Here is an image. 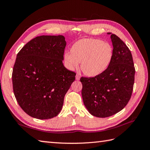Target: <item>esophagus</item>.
I'll use <instances>...</instances> for the list:
<instances>
[{
	"label": "esophagus",
	"mask_w": 150,
	"mask_h": 150,
	"mask_svg": "<svg viewBox=\"0 0 150 150\" xmlns=\"http://www.w3.org/2000/svg\"><path fill=\"white\" fill-rule=\"evenodd\" d=\"M80 78H81V77H80V75L77 74H76V80H78V81H79V80L80 79Z\"/></svg>",
	"instance_id": "obj_1"
}]
</instances>
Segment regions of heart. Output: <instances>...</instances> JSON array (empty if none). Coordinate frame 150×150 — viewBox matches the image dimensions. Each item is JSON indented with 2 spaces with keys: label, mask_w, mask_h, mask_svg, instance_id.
I'll use <instances>...</instances> for the list:
<instances>
[{
  "label": "heart",
  "mask_w": 150,
  "mask_h": 150,
  "mask_svg": "<svg viewBox=\"0 0 150 150\" xmlns=\"http://www.w3.org/2000/svg\"><path fill=\"white\" fill-rule=\"evenodd\" d=\"M113 49L110 44L97 39L85 38L76 42L71 51L64 54L68 69L74 70L81 62V69L88 76H96L105 71L112 59Z\"/></svg>",
  "instance_id": "b5f03b06"
}]
</instances>
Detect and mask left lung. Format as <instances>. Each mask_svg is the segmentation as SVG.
<instances>
[{"instance_id":"1","label":"left lung","mask_w":150,"mask_h":150,"mask_svg":"<svg viewBox=\"0 0 150 150\" xmlns=\"http://www.w3.org/2000/svg\"><path fill=\"white\" fill-rule=\"evenodd\" d=\"M113 57L103 73L93 78L81 77V94L86 108L92 115L106 117L123 109L129 102L134 83L132 54L125 43L111 33Z\"/></svg>"}]
</instances>
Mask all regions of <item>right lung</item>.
Masks as SVG:
<instances>
[{"label":"right lung","mask_w":150,"mask_h":150,"mask_svg":"<svg viewBox=\"0 0 150 150\" xmlns=\"http://www.w3.org/2000/svg\"><path fill=\"white\" fill-rule=\"evenodd\" d=\"M63 35L38 36L18 52L12 71L13 91L23 111L39 120L59 115L76 72L64 66Z\"/></svg>","instance_id":"add662e5"}]
</instances>
